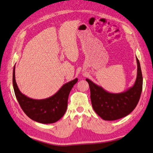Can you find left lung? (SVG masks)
Instances as JSON below:
<instances>
[{
	"label": "left lung",
	"mask_w": 153,
	"mask_h": 153,
	"mask_svg": "<svg viewBox=\"0 0 153 153\" xmlns=\"http://www.w3.org/2000/svg\"><path fill=\"white\" fill-rule=\"evenodd\" d=\"M137 73L132 87L121 93H111L88 78L94 110L104 120L113 121L129 114L137 105L143 89V78L139 59L136 57Z\"/></svg>",
	"instance_id": "8db88e82"
}]
</instances>
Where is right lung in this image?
<instances>
[{
    "label": "right lung",
    "mask_w": 153,
    "mask_h": 153,
    "mask_svg": "<svg viewBox=\"0 0 153 153\" xmlns=\"http://www.w3.org/2000/svg\"><path fill=\"white\" fill-rule=\"evenodd\" d=\"M77 81L76 78L64 84L55 94L48 98L33 99L20 92L15 79V66L13 68V88L21 108L30 119L41 123H53L63 117L68 107L70 92Z\"/></svg>",
    "instance_id": "1"
}]
</instances>
